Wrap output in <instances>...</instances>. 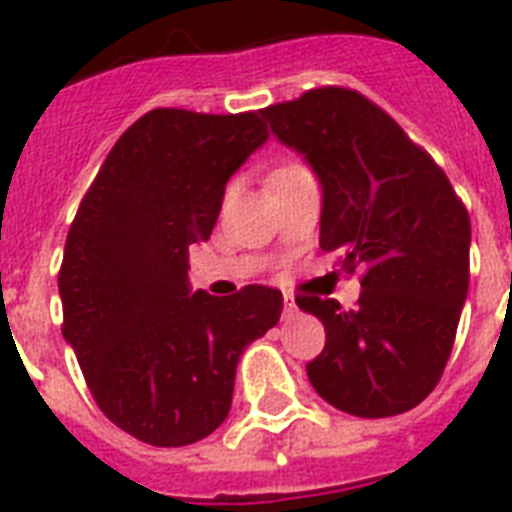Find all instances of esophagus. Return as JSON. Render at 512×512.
Listing matches in <instances>:
<instances>
[{
    "label": "esophagus",
    "instance_id": "1",
    "mask_svg": "<svg viewBox=\"0 0 512 512\" xmlns=\"http://www.w3.org/2000/svg\"><path fill=\"white\" fill-rule=\"evenodd\" d=\"M295 313H297L295 295H284V319H289V316H295Z\"/></svg>",
    "mask_w": 512,
    "mask_h": 512
}]
</instances>
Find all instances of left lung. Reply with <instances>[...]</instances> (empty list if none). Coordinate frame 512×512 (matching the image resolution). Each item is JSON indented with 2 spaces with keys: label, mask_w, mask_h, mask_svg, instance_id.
Masks as SVG:
<instances>
[{
  "label": "left lung",
  "mask_w": 512,
  "mask_h": 512,
  "mask_svg": "<svg viewBox=\"0 0 512 512\" xmlns=\"http://www.w3.org/2000/svg\"><path fill=\"white\" fill-rule=\"evenodd\" d=\"M321 185L319 247L361 271L358 308L297 297L327 329L308 380L356 417L425 401L452 353L470 281V217L449 177L372 100L321 87L263 111Z\"/></svg>",
  "instance_id": "8db88e82"
}]
</instances>
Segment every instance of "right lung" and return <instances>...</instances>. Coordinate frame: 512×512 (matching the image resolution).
Returning <instances> with one entry per match:
<instances>
[{
    "label": "right lung",
    "instance_id": "1",
    "mask_svg": "<svg viewBox=\"0 0 512 512\" xmlns=\"http://www.w3.org/2000/svg\"><path fill=\"white\" fill-rule=\"evenodd\" d=\"M265 140L257 111H148L116 140L71 223L63 337L100 412L143 444L215 433L241 353L279 324V289L212 297L188 281V247L209 239L225 183Z\"/></svg>",
    "mask_w": 512,
    "mask_h": 512
}]
</instances>
